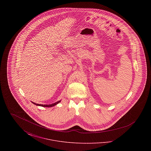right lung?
Segmentation results:
<instances>
[{
	"label": "right lung",
	"instance_id": "right-lung-1",
	"mask_svg": "<svg viewBox=\"0 0 151 151\" xmlns=\"http://www.w3.org/2000/svg\"><path fill=\"white\" fill-rule=\"evenodd\" d=\"M60 101H61V100L59 101H57V102H55V103H54V104H50V105H42V104H36V103L33 102H32V103H33V104H34L35 105H36L37 106H42V107H52V106H54L58 104V103H59Z\"/></svg>",
	"mask_w": 151,
	"mask_h": 151
}]
</instances>
